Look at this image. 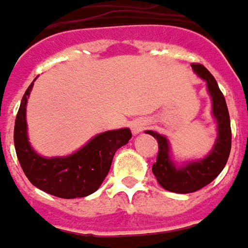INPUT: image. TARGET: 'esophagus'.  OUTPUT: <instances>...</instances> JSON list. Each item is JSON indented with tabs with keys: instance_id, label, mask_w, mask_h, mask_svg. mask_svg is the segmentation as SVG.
I'll use <instances>...</instances> for the list:
<instances>
[{
	"instance_id": "obj_1",
	"label": "esophagus",
	"mask_w": 248,
	"mask_h": 248,
	"mask_svg": "<svg viewBox=\"0 0 248 248\" xmlns=\"http://www.w3.org/2000/svg\"><path fill=\"white\" fill-rule=\"evenodd\" d=\"M146 127H148V122H146L145 119H137V121H134L131 124V131H133L134 136H137L142 130H145Z\"/></svg>"
}]
</instances>
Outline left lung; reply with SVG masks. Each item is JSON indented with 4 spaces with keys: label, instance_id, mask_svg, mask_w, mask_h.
I'll use <instances>...</instances> for the list:
<instances>
[{
    "label": "left lung",
    "instance_id": "obj_1",
    "mask_svg": "<svg viewBox=\"0 0 248 248\" xmlns=\"http://www.w3.org/2000/svg\"><path fill=\"white\" fill-rule=\"evenodd\" d=\"M191 67L203 81H206L208 93L212 99V115L217 124V138L212 151L203 159L186 161L179 166L171 157V146L166 136L152 130L145 131L159 142V155L152 167L153 175L161 187L179 194L194 193L216 179L230 157L232 138L227 103L215 77L200 63H191Z\"/></svg>",
    "mask_w": 248,
    "mask_h": 248
}]
</instances>
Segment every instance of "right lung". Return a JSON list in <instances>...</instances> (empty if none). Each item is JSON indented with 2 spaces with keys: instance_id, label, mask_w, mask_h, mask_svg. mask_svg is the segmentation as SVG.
Returning a JSON list of instances; mask_svg holds the SVG:
<instances>
[{
  "instance_id": "add662e5",
  "label": "right lung",
  "mask_w": 248,
  "mask_h": 248,
  "mask_svg": "<svg viewBox=\"0 0 248 248\" xmlns=\"http://www.w3.org/2000/svg\"><path fill=\"white\" fill-rule=\"evenodd\" d=\"M33 81L21 99L13 134L16 155L25 176L35 187L65 200L95 193L110 171L115 152L131 138L130 129L104 131L72 155L45 157L35 152L27 131L25 112Z\"/></svg>"
}]
</instances>
